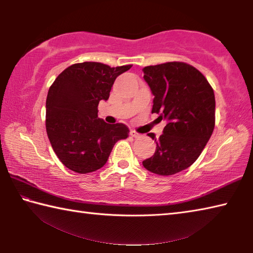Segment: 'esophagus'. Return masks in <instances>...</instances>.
I'll use <instances>...</instances> for the list:
<instances>
[{"instance_id": "1", "label": "esophagus", "mask_w": 253, "mask_h": 253, "mask_svg": "<svg viewBox=\"0 0 253 253\" xmlns=\"http://www.w3.org/2000/svg\"><path fill=\"white\" fill-rule=\"evenodd\" d=\"M130 136L131 137H138L139 136V134H138V132H137L136 130H130Z\"/></svg>"}]
</instances>
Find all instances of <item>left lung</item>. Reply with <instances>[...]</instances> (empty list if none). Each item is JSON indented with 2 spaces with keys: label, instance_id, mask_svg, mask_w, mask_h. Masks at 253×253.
Masks as SVG:
<instances>
[{
  "label": "left lung",
  "instance_id": "1",
  "mask_svg": "<svg viewBox=\"0 0 253 253\" xmlns=\"http://www.w3.org/2000/svg\"><path fill=\"white\" fill-rule=\"evenodd\" d=\"M153 95L152 113L168 121L156 151L144 168L163 176L186 169L201 155L215 125V97L207 78L193 66L173 61L144 69Z\"/></svg>",
  "mask_w": 253,
  "mask_h": 253
}]
</instances>
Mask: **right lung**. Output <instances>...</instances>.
<instances>
[{"mask_svg": "<svg viewBox=\"0 0 253 253\" xmlns=\"http://www.w3.org/2000/svg\"><path fill=\"white\" fill-rule=\"evenodd\" d=\"M130 68L91 61L75 63L50 85L46 134L66 168L79 174L95 172L106 164L116 142L128 137L126 125H110L98 118V105L108 99L115 80Z\"/></svg>", "mask_w": 253, "mask_h": 253, "instance_id": "right-lung-1", "label": "right lung"}]
</instances>
